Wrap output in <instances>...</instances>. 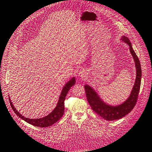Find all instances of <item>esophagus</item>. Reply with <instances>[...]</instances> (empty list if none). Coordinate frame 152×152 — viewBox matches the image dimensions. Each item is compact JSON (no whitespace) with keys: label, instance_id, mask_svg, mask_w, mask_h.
Instances as JSON below:
<instances>
[{"label":"esophagus","instance_id":"34e87169","mask_svg":"<svg viewBox=\"0 0 152 152\" xmlns=\"http://www.w3.org/2000/svg\"><path fill=\"white\" fill-rule=\"evenodd\" d=\"M86 75V72H84V70H80L79 72V76L83 77V76H85Z\"/></svg>","mask_w":152,"mask_h":152}]
</instances>
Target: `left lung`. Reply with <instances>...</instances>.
Returning <instances> with one entry per match:
<instances>
[{
    "label": "left lung",
    "mask_w": 152,
    "mask_h": 152,
    "mask_svg": "<svg viewBox=\"0 0 152 152\" xmlns=\"http://www.w3.org/2000/svg\"><path fill=\"white\" fill-rule=\"evenodd\" d=\"M121 40L129 46L130 51L135 62L136 70V80L129 97L125 102L118 105H111L107 104L101 99L97 92L88 84L84 86L87 100L94 111L107 121H114L124 117L132 111L137 102L142 78L140 63L137 55L133 50L132 44L126 37L122 36Z\"/></svg>",
    "instance_id": "1"
}]
</instances>
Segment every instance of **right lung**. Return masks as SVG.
<instances>
[{
	"label": "right lung",
	"mask_w": 152,
	"mask_h": 152,
	"mask_svg": "<svg viewBox=\"0 0 152 152\" xmlns=\"http://www.w3.org/2000/svg\"><path fill=\"white\" fill-rule=\"evenodd\" d=\"M76 84V79L74 77L71 78L69 81H68L64 86L62 88V91L59 97V99L58 101V103L56 104V107L53 109L52 112H50L49 115H47L45 117L40 118H26L20 114V113L17 111L16 108L14 107V105H12L11 100L9 97V101H10V103L11 105V107L12 108L13 111H14L15 113L20 118H22L23 121H25L27 123L32 124L35 126L38 127H48L51 126L52 124L56 123L60 118L63 116L64 112V102L66 98V94H68V91L70 89L71 87Z\"/></svg>",
	"instance_id": "right-lung-1"
}]
</instances>
